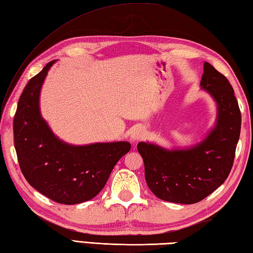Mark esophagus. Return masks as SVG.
Returning <instances> with one entry per match:
<instances>
[{"mask_svg": "<svg viewBox=\"0 0 253 253\" xmlns=\"http://www.w3.org/2000/svg\"><path fill=\"white\" fill-rule=\"evenodd\" d=\"M144 136V130L141 128H136L134 130L131 132L130 139L132 142H136V141H139L140 139H142Z\"/></svg>", "mask_w": 253, "mask_h": 253, "instance_id": "34e87169", "label": "esophagus"}]
</instances>
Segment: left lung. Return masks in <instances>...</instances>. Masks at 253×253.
Here are the masks:
<instances>
[{"instance_id":"obj_1","label":"left lung","mask_w":253,"mask_h":253,"mask_svg":"<svg viewBox=\"0 0 253 253\" xmlns=\"http://www.w3.org/2000/svg\"><path fill=\"white\" fill-rule=\"evenodd\" d=\"M201 86L218 105L215 126L206 139L184 150H166L149 142L137 145L144 162L146 184L163 201L186 205L201 202L226 180L233 167L242 126L234 89L208 62L204 63Z\"/></svg>"}]
</instances>
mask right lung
Here are the masks:
<instances>
[{
	"label": "right lung",
	"instance_id": "add662e5",
	"mask_svg": "<svg viewBox=\"0 0 253 253\" xmlns=\"http://www.w3.org/2000/svg\"><path fill=\"white\" fill-rule=\"evenodd\" d=\"M55 61L47 63L23 89L14 117V143L28 183L51 201L75 205L98 195L131 145L126 141L71 145L52 133L41 116L39 101Z\"/></svg>",
	"mask_w": 253,
	"mask_h": 253
}]
</instances>
